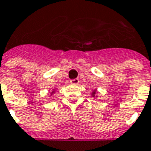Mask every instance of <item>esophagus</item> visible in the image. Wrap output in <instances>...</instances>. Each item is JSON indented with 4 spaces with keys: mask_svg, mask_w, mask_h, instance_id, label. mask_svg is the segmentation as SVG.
<instances>
[{
    "mask_svg": "<svg viewBox=\"0 0 151 151\" xmlns=\"http://www.w3.org/2000/svg\"><path fill=\"white\" fill-rule=\"evenodd\" d=\"M70 83L73 84V85H78V84L79 83V80L78 78L72 79V80L70 81Z\"/></svg>",
    "mask_w": 151,
    "mask_h": 151,
    "instance_id": "34e87169",
    "label": "esophagus"
}]
</instances>
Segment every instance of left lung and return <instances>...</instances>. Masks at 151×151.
Wrapping results in <instances>:
<instances>
[{
	"mask_svg": "<svg viewBox=\"0 0 151 151\" xmlns=\"http://www.w3.org/2000/svg\"><path fill=\"white\" fill-rule=\"evenodd\" d=\"M97 90L96 89H94V90L91 91V97L93 98H97Z\"/></svg>",
	"mask_w": 151,
	"mask_h": 151,
	"instance_id": "8db88e82",
	"label": "left lung"
}]
</instances>
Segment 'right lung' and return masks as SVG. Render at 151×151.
Listing matches in <instances>:
<instances>
[{"label":"right lung","mask_w":151,"mask_h":151,"mask_svg":"<svg viewBox=\"0 0 151 151\" xmlns=\"http://www.w3.org/2000/svg\"><path fill=\"white\" fill-rule=\"evenodd\" d=\"M55 89H53V90H52V91L50 92V96H52L53 94H55Z\"/></svg>","instance_id":"add662e5"}]
</instances>
